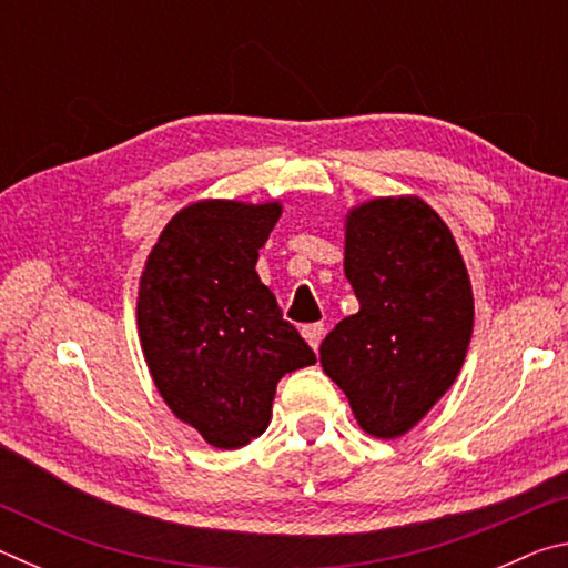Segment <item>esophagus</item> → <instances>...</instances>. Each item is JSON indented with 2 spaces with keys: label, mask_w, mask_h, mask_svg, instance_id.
Returning a JSON list of instances; mask_svg holds the SVG:
<instances>
[{
  "label": "esophagus",
  "mask_w": 568,
  "mask_h": 568,
  "mask_svg": "<svg viewBox=\"0 0 568 568\" xmlns=\"http://www.w3.org/2000/svg\"><path fill=\"white\" fill-rule=\"evenodd\" d=\"M303 338L307 341V345H311L313 351H318V345L323 341L325 335V325L323 323H311V325H303Z\"/></svg>",
  "instance_id": "esophagus-1"
}]
</instances>
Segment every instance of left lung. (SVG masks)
Instances as JSON below:
<instances>
[{
    "label": "left lung",
    "mask_w": 568,
    "mask_h": 568,
    "mask_svg": "<svg viewBox=\"0 0 568 568\" xmlns=\"http://www.w3.org/2000/svg\"><path fill=\"white\" fill-rule=\"evenodd\" d=\"M343 271L361 311L321 343V365L373 438L406 436L454 386L474 333L456 237L418 195L345 213Z\"/></svg>",
    "instance_id": "8db88e82"
}]
</instances>
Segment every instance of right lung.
I'll list each match as a JSON object with an SVG mask.
<instances>
[{
    "label": "right lung",
    "mask_w": 568,
    "mask_h": 568,
    "mask_svg": "<svg viewBox=\"0 0 568 568\" xmlns=\"http://www.w3.org/2000/svg\"><path fill=\"white\" fill-rule=\"evenodd\" d=\"M281 215L277 200H195L162 227L140 275L152 383L175 418L223 450L263 436L277 381L315 363L255 271Z\"/></svg>",
    "instance_id": "1"
}]
</instances>
